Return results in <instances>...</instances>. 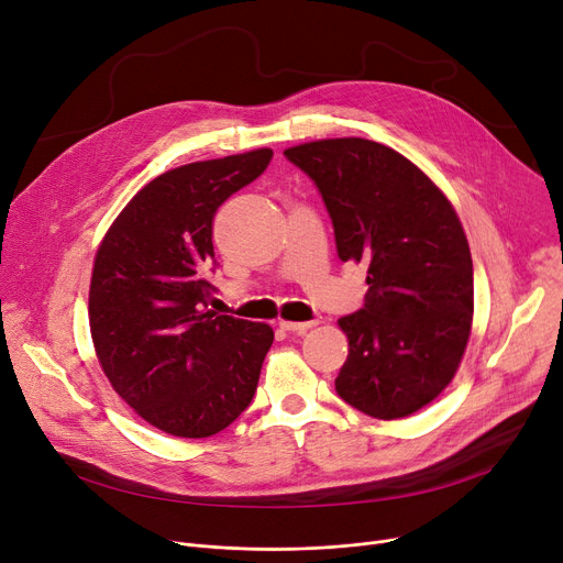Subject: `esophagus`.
Here are the masks:
<instances>
[{
    "label": "esophagus",
    "mask_w": 563,
    "mask_h": 563,
    "mask_svg": "<svg viewBox=\"0 0 563 563\" xmlns=\"http://www.w3.org/2000/svg\"><path fill=\"white\" fill-rule=\"evenodd\" d=\"M317 321H280V329L287 333H306Z\"/></svg>",
    "instance_id": "esophagus-1"
}]
</instances>
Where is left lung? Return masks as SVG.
I'll use <instances>...</instances> for the list:
<instances>
[{
  "label": "left lung",
  "mask_w": 563,
  "mask_h": 563,
  "mask_svg": "<svg viewBox=\"0 0 563 563\" xmlns=\"http://www.w3.org/2000/svg\"><path fill=\"white\" fill-rule=\"evenodd\" d=\"M285 157L319 189L340 260L367 264L365 306L338 321L349 356L335 390L365 416L406 418L450 386L470 338L463 225L445 194L383 143L323 139Z\"/></svg>",
  "instance_id": "8db88e82"
}]
</instances>
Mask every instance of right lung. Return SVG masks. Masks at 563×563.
I'll return each mask as SVG.
<instances>
[{
	"label": "right lung",
	"mask_w": 563,
	"mask_h": 563,
	"mask_svg": "<svg viewBox=\"0 0 563 563\" xmlns=\"http://www.w3.org/2000/svg\"><path fill=\"white\" fill-rule=\"evenodd\" d=\"M272 157L262 147L162 173L98 249L88 291L98 361L113 390L170 435H214L253 401L274 331L207 308V274L217 210Z\"/></svg>",
	"instance_id": "right-lung-1"
}]
</instances>
